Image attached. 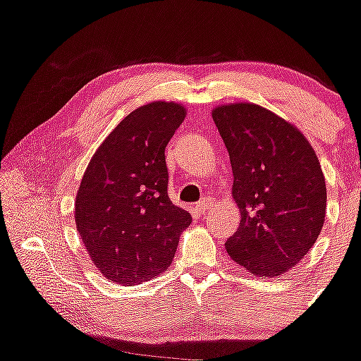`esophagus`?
I'll return each instance as SVG.
<instances>
[{
	"label": "esophagus",
	"mask_w": 361,
	"mask_h": 361,
	"mask_svg": "<svg viewBox=\"0 0 361 361\" xmlns=\"http://www.w3.org/2000/svg\"><path fill=\"white\" fill-rule=\"evenodd\" d=\"M195 210H197L198 214H205V212L208 210V203L205 202V200H202V202L197 203V207H195Z\"/></svg>",
	"instance_id": "1"
}]
</instances>
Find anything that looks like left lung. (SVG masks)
<instances>
[{
  "label": "left lung",
  "mask_w": 361,
  "mask_h": 361,
  "mask_svg": "<svg viewBox=\"0 0 361 361\" xmlns=\"http://www.w3.org/2000/svg\"><path fill=\"white\" fill-rule=\"evenodd\" d=\"M212 117L227 146L240 210L225 249L260 279L284 274L323 228L326 183L318 156L296 126L257 104H222Z\"/></svg>",
  "instance_id": "1"
}]
</instances>
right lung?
Segmentation results:
<instances>
[{
	"mask_svg": "<svg viewBox=\"0 0 361 361\" xmlns=\"http://www.w3.org/2000/svg\"><path fill=\"white\" fill-rule=\"evenodd\" d=\"M186 116L154 101L112 129L87 164L75 197V225L104 277L139 284L166 271L192 215L168 197L164 147Z\"/></svg>",
	"mask_w": 361,
	"mask_h": 361,
	"instance_id": "obj_1",
	"label": "right lung"
}]
</instances>
